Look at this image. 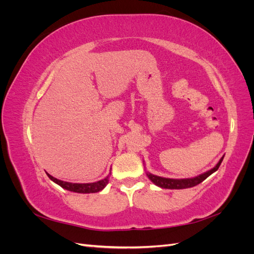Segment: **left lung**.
Instances as JSON below:
<instances>
[{
  "mask_svg": "<svg viewBox=\"0 0 254 254\" xmlns=\"http://www.w3.org/2000/svg\"><path fill=\"white\" fill-rule=\"evenodd\" d=\"M222 160H224V157L220 159L219 162L217 163V165L215 166L214 168H212L211 171L206 172L202 175H199L195 178H190V179H170V178H162V177H158L155 175H151V174H147L148 178L156 184V186L162 188V189H170V190H181V189H188V188H193L197 184L201 183L203 180H205L207 177L210 175H212L214 172H216Z\"/></svg>",
  "mask_w": 254,
  "mask_h": 254,
  "instance_id": "obj_1",
  "label": "left lung"
}]
</instances>
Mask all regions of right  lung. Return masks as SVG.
Segmentation results:
<instances>
[{
  "mask_svg": "<svg viewBox=\"0 0 254 254\" xmlns=\"http://www.w3.org/2000/svg\"><path fill=\"white\" fill-rule=\"evenodd\" d=\"M47 175L49 176V178L51 180H53L54 182L57 183L58 186H60L61 188H64L67 190L75 191V193H82V194L96 193V191L102 190L107 186V184H108L109 179H110V177L108 176L104 180L97 181V182H94V183H71V182L61 181V180L54 178V177H52L48 173H47Z\"/></svg>",
  "mask_w": 254,
  "mask_h": 254,
  "instance_id": "1",
  "label": "right lung"
}]
</instances>
